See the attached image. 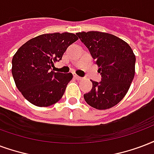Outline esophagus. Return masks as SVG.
Returning <instances> with one entry per match:
<instances>
[{"instance_id": "1", "label": "esophagus", "mask_w": 154, "mask_h": 154, "mask_svg": "<svg viewBox=\"0 0 154 154\" xmlns=\"http://www.w3.org/2000/svg\"><path fill=\"white\" fill-rule=\"evenodd\" d=\"M73 77H74V78H75V79H77V80H82V77H79V76H78V75H77L76 73L73 74Z\"/></svg>"}]
</instances>
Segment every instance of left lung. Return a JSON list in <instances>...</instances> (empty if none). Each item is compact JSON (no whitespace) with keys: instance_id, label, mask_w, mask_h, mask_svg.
<instances>
[{"instance_id":"1","label":"left lung","mask_w":154,"mask_h":154,"mask_svg":"<svg viewBox=\"0 0 154 154\" xmlns=\"http://www.w3.org/2000/svg\"><path fill=\"white\" fill-rule=\"evenodd\" d=\"M77 35L88 48L102 77L100 82L91 80V91L84 99L94 109H110L123 99L131 86L135 77V54L126 42L112 34L90 31Z\"/></svg>"}]
</instances>
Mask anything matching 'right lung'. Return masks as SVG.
I'll return each mask as SVG.
<instances>
[{
	"label": "right lung",
	"mask_w": 154,
	"mask_h": 154,
	"mask_svg": "<svg viewBox=\"0 0 154 154\" xmlns=\"http://www.w3.org/2000/svg\"><path fill=\"white\" fill-rule=\"evenodd\" d=\"M77 40L70 32L42 34L28 41L17 51L12 60V75L18 90L31 103L48 107L62 98L72 74L54 72L51 69Z\"/></svg>",
	"instance_id": "obj_1"
}]
</instances>
